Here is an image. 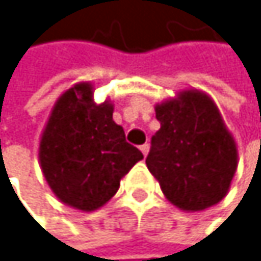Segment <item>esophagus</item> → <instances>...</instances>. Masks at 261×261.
<instances>
[{"mask_svg":"<svg viewBox=\"0 0 261 261\" xmlns=\"http://www.w3.org/2000/svg\"><path fill=\"white\" fill-rule=\"evenodd\" d=\"M141 151L144 153V156H147V154H148V151H150V144H144V145H141Z\"/></svg>","mask_w":261,"mask_h":261,"instance_id":"1","label":"esophagus"}]
</instances>
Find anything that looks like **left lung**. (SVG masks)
<instances>
[{
  "label": "left lung",
  "instance_id": "left-lung-1",
  "mask_svg": "<svg viewBox=\"0 0 261 261\" xmlns=\"http://www.w3.org/2000/svg\"><path fill=\"white\" fill-rule=\"evenodd\" d=\"M161 128L145 159L173 206L204 211L229 192L238 165L237 144L215 102L198 89L154 107Z\"/></svg>",
  "mask_w": 261,
  "mask_h": 261
}]
</instances>
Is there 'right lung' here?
I'll return each instance as SVG.
<instances>
[{
    "instance_id": "right-lung-1",
    "label": "right lung",
    "mask_w": 261,
    "mask_h": 261,
    "mask_svg": "<svg viewBox=\"0 0 261 261\" xmlns=\"http://www.w3.org/2000/svg\"><path fill=\"white\" fill-rule=\"evenodd\" d=\"M113 111L110 100L94 102L88 82L65 91L50 111L38 158L50 190L69 207L83 212L102 207L144 158L125 141Z\"/></svg>"
}]
</instances>
